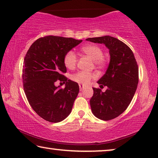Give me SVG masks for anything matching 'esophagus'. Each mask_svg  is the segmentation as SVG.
I'll list each match as a JSON object with an SVG mask.
<instances>
[{"instance_id": "1", "label": "esophagus", "mask_w": 158, "mask_h": 158, "mask_svg": "<svg viewBox=\"0 0 158 158\" xmlns=\"http://www.w3.org/2000/svg\"><path fill=\"white\" fill-rule=\"evenodd\" d=\"M79 89H80V91H82L84 89V85H83V84H79Z\"/></svg>"}]
</instances>
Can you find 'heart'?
Returning a JSON list of instances; mask_svg holds the SVG:
<instances>
[{
  "label": "heart",
  "instance_id": "obj_1",
  "mask_svg": "<svg viewBox=\"0 0 158 158\" xmlns=\"http://www.w3.org/2000/svg\"><path fill=\"white\" fill-rule=\"evenodd\" d=\"M81 51L94 60L95 64L98 67H103L107 64V59L103 56L102 49L98 45L89 44V45L84 46L81 48ZM64 62L68 69H74L77 64V56L76 53L72 50L68 52L64 56ZM96 78V75L95 74L85 71H80L72 76V79L73 81L81 84H88L91 79Z\"/></svg>",
  "mask_w": 158,
  "mask_h": 158
}]
</instances>
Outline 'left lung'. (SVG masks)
Instances as JSON below:
<instances>
[{"mask_svg":"<svg viewBox=\"0 0 158 158\" xmlns=\"http://www.w3.org/2000/svg\"><path fill=\"white\" fill-rule=\"evenodd\" d=\"M95 43L104 44L110 56L109 67L97 83L101 89L93 88L90 100L93 114L103 121L114 119L123 113L130 104L138 84V67L129 47L116 37L110 36L86 39Z\"/></svg>","mask_w":158,"mask_h":158,"instance_id":"8db88e82","label":"left lung"}]
</instances>
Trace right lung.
Wrapping results in <instances>:
<instances>
[{
  "mask_svg": "<svg viewBox=\"0 0 158 158\" xmlns=\"http://www.w3.org/2000/svg\"><path fill=\"white\" fill-rule=\"evenodd\" d=\"M81 42L72 37L48 35L35 41L25 55L23 89L32 109L47 121L58 123L72 111L79 87L63 75L67 72L64 58ZM57 81L66 82L64 89L55 86Z\"/></svg>",
  "mask_w": 158,
  "mask_h": 158,
  "instance_id": "add662e5",
  "label": "right lung"
}]
</instances>
